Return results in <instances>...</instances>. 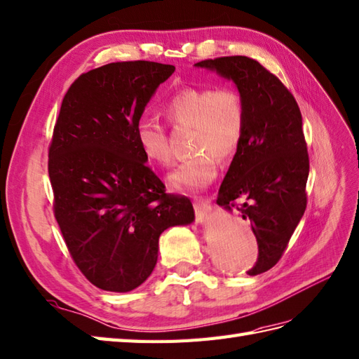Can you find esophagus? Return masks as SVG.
<instances>
[{
	"mask_svg": "<svg viewBox=\"0 0 359 359\" xmlns=\"http://www.w3.org/2000/svg\"><path fill=\"white\" fill-rule=\"evenodd\" d=\"M194 208H196V215L198 222H203L208 215L211 214V202L208 198H197L194 202Z\"/></svg>",
	"mask_w": 359,
	"mask_h": 359,
	"instance_id": "obj_1",
	"label": "esophagus"
}]
</instances>
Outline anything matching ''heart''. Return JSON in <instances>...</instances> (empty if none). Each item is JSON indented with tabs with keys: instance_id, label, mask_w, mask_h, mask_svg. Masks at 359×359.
I'll return each mask as SVG.
<instances>
[{
	"instance_id": "heart-1",
	"label": "heart",
	"mask_w": 359,
	"mask_h": 359,
	"mask_svg": "<svg viewBox=\"0 0 359 359\" xmlns=\"http://www.w3.org/2000/svg\"><path fill=\"white\" fill-rule=\"evenodd\" d=\"M163 111L174 127L191 128L193 156L170 172V185L191 193L208 188L217 177V159L231 161L243 144L248 123L243 96L234 87H185L166 101ZM135 139L148 162L170 163L168 137L159 122L139 119Z\"/></svg>"
}]
</instances>
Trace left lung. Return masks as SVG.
Returning a JSON list of instances; mask_svg holds the SVG:
<instances>
[{"instance_id":"1","label":"left lung","mask_w":359,"mask_h":359,"mask_svg":"<svg viewBox=\"0 0 359 359\" xmlns=\"http://www.w3.org/2000/svg\"><path fill=\"white\" fill-rule=\"evenodd\" d=\"M196 67L231 79L245 99L246 135L217 203L251 222L258 257L248 273L258 275L278 263L307 205L309 154L302 111L283 82L252 57L223 56Z\"/></svg>"}]
</instances>
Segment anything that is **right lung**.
Segmentation results:
<instances>
[{
  "instance_id": "1",
  "label": "right lung",
  "mask_w": 359,
  "mask_h": 359,
  "mask_svg": "<svg viewBox=\"0 0 359 359\" xmlns=\"http://www.w3.org/2000/svg\"><path fill=\"white\" fill-rule=\"evenodd\" d=\"M174 65L111 62L82 73L62 99L48 147L55 219L86 278L130 292L151 275L165 229L194 220L165 193L135 139L136 122Z\"/></svg>"
}]
</instances>
